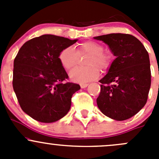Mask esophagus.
<instances>
[{"mask_svg": "<svg viewBox=\"0 0 159 159\" xmlns=\"http://www.w3.org/2000/svg\"><path fill=\"white\" fill-rule=\"evenodd\" d=\"M88 85H89V84H80V86H81V89H85L86 87H88Z\"/></svg>", "mask_w": 159, "mask_h": 159, "instance_id": "obj_1", "label": "esophagus"}]
</instances>
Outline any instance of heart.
I'll list each match as a JSON object with an SVG mask.
<instances>
[{
	"label": "heart",
	"mask_w": 159,
	"mask_h": 159,
	"mask_svg": "<svg viewBox=\"0 0 159 159\" xmlns=\"http://www.w3.org/2000/svg\"><path fill=\"white\" fill-rule=\"evenodd\" d=\"M103 46L100 44L94 41H86L80 44L77 51L72 47L64 48L59 54V60L65 69L70 70L77 65L79 56L89 55L86 61L88 68H76L69 75L73 81L84 84L98 78L100 75L98 68L105 70L111 65V54L103 52Z\"/></svg>",
	"instance_id": "obj_1"
}]
</instances>
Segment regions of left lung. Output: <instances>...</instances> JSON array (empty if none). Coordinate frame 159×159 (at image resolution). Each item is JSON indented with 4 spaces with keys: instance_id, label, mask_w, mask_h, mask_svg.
Listing matches in <instances>:
<instances>
[{
    "instance_id": "8db88e82",
    "label": "left lung",
    "mask_w": 159,
    "mask_h": 159,
    "mask_svg": "<svg viewBox=\"0 0 159 159\" xmlns=\"http://www.w3.org/2000/svg\"><path fill=\"white\" fill-rule=\"evenodd\" d=\"M94 38L108 44L116 57L107 75L99 81L102 84L98 107L111 119H129L145 106L148 99L151 87L148 51L139 39L128 34Z\"/></svg>"
}]
</instances>
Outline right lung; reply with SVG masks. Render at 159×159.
<instances>
[{"label":"right lung","instance_id":"1","mask_svg":"<svg viewBox=\"0 0 159 159\" xmlns=\"http://www.w3.org/2000/svg\"><path fill=\"white\" fill-rule=\"evenodd\" d=\"M77 41L41 35L25 42L14 58L13 89L21 109L36 121L54 122L69 111L72 95L81 87L64 82L68 75L59 54Z\"/></svg>","mask_w":159,"mask_h":159}]
</instances>
